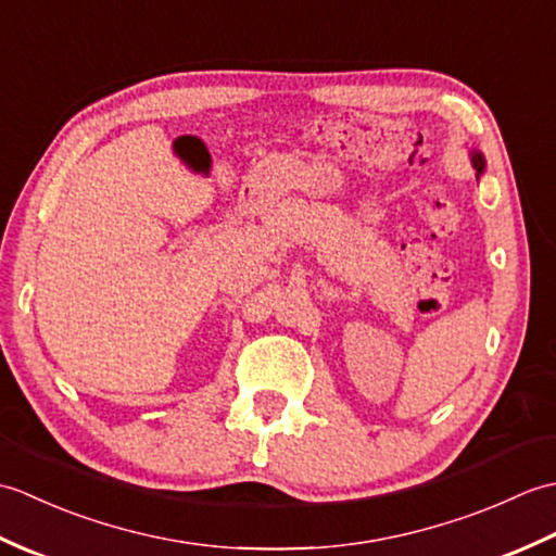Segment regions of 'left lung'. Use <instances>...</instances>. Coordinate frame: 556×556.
Wrapping results in <instances>:
<instances>
[{
    "mask_svg": "<svg viewBox=\"0 0 556 556\" xmlns=\"http://www.w3.org/2000/svg\"><path fill=\"white\" fill-rule=\"evenodd\" d=\"M473 167L478 169V174H482V167H485V162H482L480 152H473Z\"/></svg>",
    "mask_w": 556,
    "mask_h": 556,
    "instance_id": "left-lung-1",
    "label": "left lung"
}]
</instances>
